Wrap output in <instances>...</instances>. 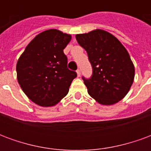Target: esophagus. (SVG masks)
Instances as JSON below:
<instances>
[{"label":"esophagus","instance_id":"esophagus-1","mask_svg":"<svg viewBox=\"0 0 151 151\" xmlns=\"http://www.w3.org/2000/svg\"><path fill=\"white\" fill-rule=\"evenodd\" d=\"M77 74H78V77L81 76V70H80V69H78V70H77Z\"/></svg>","mask_w":151,"mask_h":151}]
</instances>
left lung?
<instances>
[{"label":"left lung","instance_id":"obj_1","mask_svg":"<svg viewBox=\"0 0 151 151\" xmlns=\"http://www.w3.org/2000/svg\"><path fill=\"white\" fill-rule=\"evenodd\" d=\"M76 40L86 51L92 66L91 77H82L89 95L103 105L121 100L129 91L135 73L125 47L112 35L99 29L76 35Z\"/></svg>","mask_w":151,"mask_h":151}]
</instances>
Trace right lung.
<instances>
[{
    "label": "right lung",
    "instance_id": "1",
    "mask_svg": "<svg viewBox=\"0 0 151 151\" xmlns=\"http://www.w3.org/2000/svg\"><path fill=\"white\" fill-rule=\"evenodd\" d=\"M70 35L56 29L40 33L31 40L17 63V78L22 90L35 104L52 107L68 92L77 73L67 68L65 47Z\"/></svg>",
    "mask_w": 151,
    "mask_h": 151
}]
</instances>
